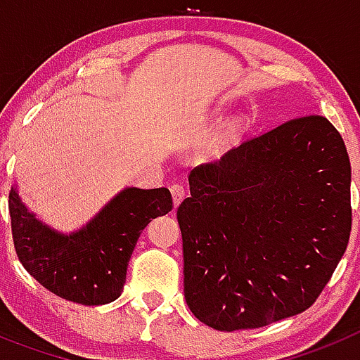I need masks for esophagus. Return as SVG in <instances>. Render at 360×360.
Wrapping results in <instances>:
<instances>
[{"instance_id": "1", "label": "esophagus", "mask_w": 360, "mask_h": 360, "mask_svg": "<svg viewBox=\"0 0 360 360\" xmlns=\"http://www.w3.org/2000/svg\"><path fill=\"white\" fill-rule=\"evenodd\" d=\"M169 191L171 195H173L174 205H180V202L186 198V189H184V186H180V184H171Z\"/></svg>"}]
</instances>
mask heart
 Returning <instances> with one entry per match:
<instances>
[{"label":"heart","mask_w":360,"mask_h":360,"mask_svg":"<svg viewBox=\"0 0 360 360\" xmlns=\"http://www.w3.org/2000/svg\"><path fill=\"white\" fill-rule=\"evenodd\" d=\"M241 131H243V126H241L238 120L229 122L227 126H225L224 131L219 133L214 141L209 142V146L205 148V157H221V155L238 141V136L241 135Z\"/></svg>","instance_id":"1"}]
</instances>
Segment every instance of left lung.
<instances>
[{
  "label": "left lung",
  "instance_id": "8db88e82",
  "mask_svg": "<svg viewBox=\"0 0 360 360\" xmlns=\"http://www.w3.org/2000/svg\"><path fill=\"white\" fill-rule=\"evenodd\" d=\"M349 184L345 141L321 115L288 120L191 171L176 218L196 319L234 332L310 308L348 247Z\"/></svg>",
  "mask_w": 360,
  "mask_h": 360
}]
</instances>
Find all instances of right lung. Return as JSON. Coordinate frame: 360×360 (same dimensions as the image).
Instances as JSON below:
<instances>
[{"instance_id": "right-lung-1", "label": "right lung", "mask_w": 360, "mask_h": 360, "mask_svg": "<svg viewBox=\"0 0 360 360\" xmlns=\"http://www.w3.org/2000/svg\"><path fill=\"white\" fill-rule=\"evenodd\" d=\"M171 209L169 189L128 187L86 227L61 234L28 211L14 187L8 195L12 238L21 265L52 294L88 307L119 297L141 232Z\"/></svg>"}]
</instances>
